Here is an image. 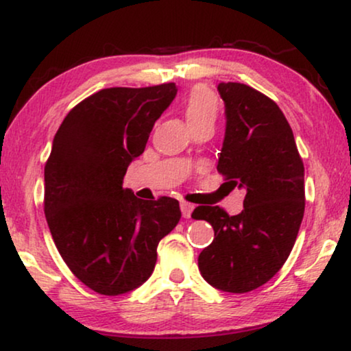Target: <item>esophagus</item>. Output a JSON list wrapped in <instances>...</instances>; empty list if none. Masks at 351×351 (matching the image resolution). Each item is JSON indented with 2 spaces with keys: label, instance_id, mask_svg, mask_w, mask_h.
<instances>
[{
  "label": "esophagus",
  "instance_id": "34e87169",
  "mask_svg": "<svg viewBox=\"0 0 351 351\" xmlns=\"http://www.w3.org/2000/svg\"><path fill=\"white\" fill-rule=\"evenodd\" d=\"M195 206L190 204V203H180V210H182V215H184V219H190L191 213H193Z\"/></svg>",
  "mask_w": 351,
  "mask_h": 351
}]
</instances>
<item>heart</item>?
Wrapping results in <instances>:
<instances>
[{"label":"heart","instance_id":"obj_1","mask_svg":"<svg viewBox=\"0 0 351 351\" xmlns=\"http://www.w3.org/2000/svg\"><path fill=\"white\" fill-rule=\"evenodd\" d=\"M184 113L191 129L215 123L219 114V100L206 86H196L184 102Z\"/></svg>","mask_w":351,"mask_h":351}]
</instances>
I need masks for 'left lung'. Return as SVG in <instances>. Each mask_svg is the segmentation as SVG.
I'll return each instance as SVG.
<instances>
[{
    "label": "left lung",
    "mask_w": 351,
    "mask_h": 351,
    "mask_svg": "<svg viewBox=\"0 0 351 351\" xmlns=\"http://www.w3.org/2000/svg\"><path fill=\"white\" fill-rule=\"evenodd\" d=\"M225 137L217 171L244 189V209L228 215L198 206L193 219L214 228V241L198 257L201 275L215 289L243 294L280 271L294 247L305 210L304 162L280 107L251 86L220 83Z\"/></svg>",
    "instance_id": "8db88e82"
}]
</instances>
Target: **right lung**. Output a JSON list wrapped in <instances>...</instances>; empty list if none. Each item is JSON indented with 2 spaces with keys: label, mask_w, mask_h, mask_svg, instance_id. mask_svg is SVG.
I'll use <instances>...</instances> for the list:
<instances>
[{
  "label": "right lung",
  "mask_w": 351,
  "mask_h": 351,
  "mask_svg": "<svg viewBox=\"0 0 351 351\" xmlns=\"http://www.w3.org/2000/svg\"><path fill=\"white\" fill-rule=\"evenodd\" d=\"M177 94L174 83L108 88L70 110L45 166V214L73 275L102 295L143 285L158 243L180 220L179 201H142L123 189L155 121Z\"/></svg>",
  "instance_id": "add662e5"
}]
</instances>
